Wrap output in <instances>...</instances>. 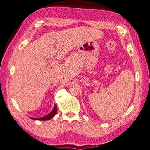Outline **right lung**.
I'll use <instances>...</instances> for the list:
<instances>
[{"instance_id":"obj_1","label":"right lung","mask_w":150,"mask_h":150,"mask_svg":"<svg viewBox=\"0 0 150 150\" xmlns=\"http://www.w3.org/2000/svg\"><path fill=\"white\" fill-rule=\"evenodd\" d=\"M57 111V108L56 106V105L55 104L54 105V108H53V110H52L51 112H50L49 115H47V116H45V117H42V118H38V119H35V118H31L32 119H34V120H41V121H47V120H49V119H51V118H53V117L55 115V114H56Z\"/></svg>"}]
</instances>
